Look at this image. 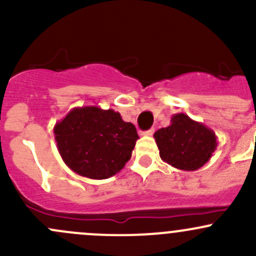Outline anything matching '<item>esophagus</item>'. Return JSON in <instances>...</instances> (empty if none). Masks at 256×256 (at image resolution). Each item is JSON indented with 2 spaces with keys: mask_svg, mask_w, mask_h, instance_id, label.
<instances>
[{
  "mask_svg": "<svg viewBox=\"0 0 256 256\" xmlns=\"http://www.w3.org/2000/svg\"><path fill=\"white\" fill-rule=\"evenodd\" d=\"M154 128H150V130H147V131H144V132H142V135H144V136H152V135H154Z\"/></svg>",
  "mask_w": 256,
  "mask_h": 256,
  "instance_id": "esophagus-1",
  "label": "esophagus"
}]
</instances>
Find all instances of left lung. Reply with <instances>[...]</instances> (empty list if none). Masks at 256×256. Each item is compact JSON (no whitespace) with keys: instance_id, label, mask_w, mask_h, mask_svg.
<instances>
[{"instance_id":"left-lung-1","label":"left lung","mask_w":256,"mask_h":256,"mask_svg":"<svg viewBox=\"0 0 256 256\" xmlns=\"http://www.w3.org/2000/svg\"><path fill=\"white\" fill-rule=\"evenodd\" d=\"M154 138L162 161L182 171L204 166L218 146L212 128L183 112L172 115L170 126L157 130Z\"/></svg>"}]
</instances>
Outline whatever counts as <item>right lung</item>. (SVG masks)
Returning a JSON list of instances; mask_svg holds the SVG:
<instances>
[{
	"label": "right lung",
	"instance_id": "add662e5",
	"mask_svg": "<svg viewBox=\"0 0 256 256\" xmlns=\"http://www.w3.org/2000/svg\"><path fill=\"white\" fill-rule=\"evenodd\" d=\"M64 164L92 180H106L125 167L138 141L136 128L118 112L99 106L74 108L54 125Z\"/></svg>",
	"mask_w": 256,
	"mask_h": 256
}]
</instances>
